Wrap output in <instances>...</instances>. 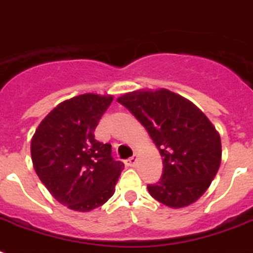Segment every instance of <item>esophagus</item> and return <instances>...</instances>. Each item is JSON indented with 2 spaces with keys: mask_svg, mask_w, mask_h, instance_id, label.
Returning <instances> with one entry per match:
<instances>
[{
  "mask_svg": "<svg viewBox=\"0 0 253 253\" xmlns=\"http://www.w3.org/2000/svg\"><path fill=\"white\" fill-rule=\"evenodd\" d=\"M127 166H130V168H133V166L136 165L137 164V159H136V156L133 155L132 157H130L128 160H126V162H125Z\"/></svg>",
  "mask_w": 253,
  "mask_h": 253,
  "instance_id": "34e87169",
  "label": "esophagus"
}]
</instances>
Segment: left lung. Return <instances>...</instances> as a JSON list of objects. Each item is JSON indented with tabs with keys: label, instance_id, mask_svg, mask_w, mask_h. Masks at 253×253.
Masks as SVG:
<instances>
[{
	"label": "left lung",
	"instance_id": "8db88e82",
	"mask_svg": "<svg viewBox=\"0 0 253 253\" xmlns=\"http://www.w3.org/2000/svg\"><path fill=\"white\" fill-rule=\"evenodd\" d=\"M145 127L162 159L161 179L148 184L152 198L184 208L203 196L221 165V137L190 100L169 89H139L117 98Z\"/></svg>",
	"mask_w": 253,
	"mask_h": 253
}]
</instances>
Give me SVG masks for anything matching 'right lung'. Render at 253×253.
Listing matches in <instances>:
<instances>
[{
  "mask_svg": "<svg viewBox=\"0 0 253 253\" xmlns=\"http://www.w3.org/2000/svg\"><path fill=\"white\" fill-rule=\"evenodd\" d=\"M113 96L84 93L61 102L41 121L31 140L35 171L55 200L77 212L105 204L123 165L112 145L94 139Z\"/></svg>",
  "mask_w": 253,
  "mask_h": 253,
  "instance_id": "right-lung-1",
  "label": "right lung"
}]
</instances>
